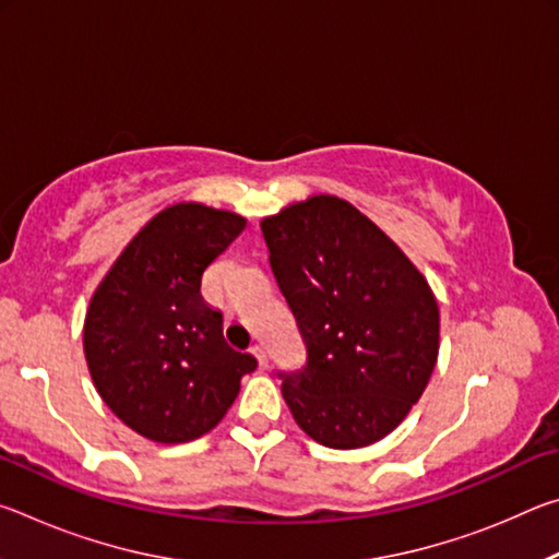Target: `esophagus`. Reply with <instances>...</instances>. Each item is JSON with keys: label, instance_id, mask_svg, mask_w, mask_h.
Segmentation results:
<instances>
[{"label": "esophagus", "instance_id": "obj_1", "mask_svg": "<svg viewBox=\"0 0 559 559\" xmlns=\"http://www.w3.org/2000/svg\"><path fill=\"white\" fill-rule=\"evenodd\" d=\"M251 353H253V357L259 359L261 367H269V349H266V345H263V343L251 345Z\"/></svg>", "mask_w": 559, "mask_h": 559}]
</instances>
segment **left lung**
<instances>
[{
  "instance_id": "obj_1",
  "label": "left lung",
  "mask_w": 559,
  "mask_h": 559,
  "mask_svg": "<svg viewBox=\"0 0 559 559\" xmlns=\"http://www.w3.org/2000/svg\"><path fill=\"white\" fill-rule=\"evenodd\" d=\"M261 231L306 343V365L278 372L293 419L328 449L384 439L437 365L439 306L427 278L340 197L290 204Z\"/></svg>"
}]
</instances>
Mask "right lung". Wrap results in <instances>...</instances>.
Returning <instances> with one entry per match:
<instances>
[{"instance_id":"1","label":"right lung","mask_w":559,"mask_h":559,"mask_svg":"<svg viewBox=\"0 0 559 559\" xmlns=\"http://www.w3.org/2000/svg\"><path fill=\"white\" fill-rule=\"evenodd\" d=\"M246 219L197 202L155 214L91 298L83 353L103 402L157 443L200 439L224 419L257 357L229 347L202 273Z\"/></svg>"}]
</instances>
